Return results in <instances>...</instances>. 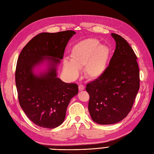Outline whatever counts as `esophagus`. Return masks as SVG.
<instances>
[{"instance_id":"esophagus-1","label":"esophagus","mask_w":154,"mask_h":154,"mask_svg":"<svg viewBox=\"0 0 154 154\" xmlns=\"http://www.w3.org/2000/svg\"><path fill=\"white\" fill-rule=\"evenodd\" d=\"M78 88H79V91H83L85 89V86L83 85H82V84H80V85L78 86Z\"/></svg>"}]
</instances>
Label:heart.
<instances>
[{"label":"heart","mask_w":154,"mask_h":154,"mask_svg":"<svg viewBox=\"0 0 154 154\" xmlns=\"http://www.w3.org/2000/svg\"><path fill=\"white\" fill-rule=\"evenodd\" d=\"M111 51L107 45L100 44L94 38L83 40L73 46L71 60L65 58L63 71L71 79L76 78L79 69L84 67L85 76L90 80H97L103 75L108 67Z\"/></svg>","instance_id":"obj_1"}]
</instances>
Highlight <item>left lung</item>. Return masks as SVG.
<instances>
[{
	"label": "left lung",
	"mask_w": 154,
	"mask_h": 154,
	"mask_svg": "<svg viewBox=\"0 0 154 154\" xmlns=\"http://www.w3.org/2000/svg\"><path fill=\"white\" fill-rule=\"evenodd\" d=\"M116 49L101 77L88 83V109L93 122L112 125L123 120L131 110L139 89L137 57L122 36L111 33Z\"/></svg>",
	"instance_id": "8db88e82"
}]
</instances>
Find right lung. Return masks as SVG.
<instances>
[{
	"instance_id": "obj_1",
	"label": "right lung",
	"mask_w": 154,
	"mask_h": 154,
	"mask_svg": "<svg viewBox=\"0 0 154 154\" xmlns=\"http://www.w3.org/2000/svg\"><path fill=\"white\" fill-rule=\"evenodd\" d=\"M74 31L42 32L32 38L18 57L15 82L19 103L31 122L40 127L54 128L66 118L72 97L78 94L76 83H67L57 77V67ZM44 63V71L34 70Z\"/></svg>"
}]
</instances>
